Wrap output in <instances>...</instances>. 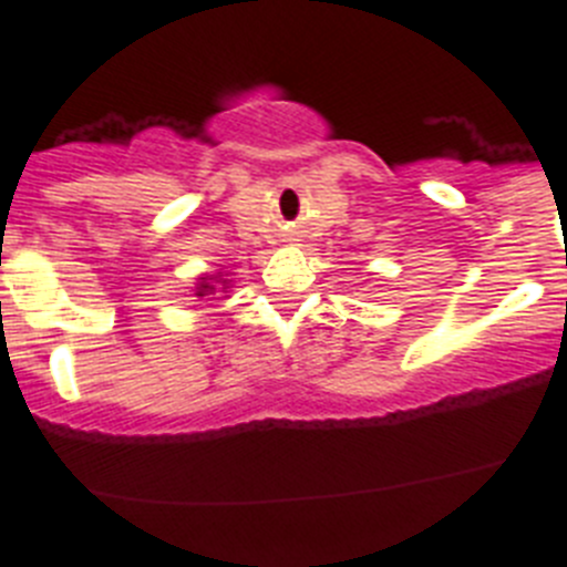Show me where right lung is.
Returning a JSON list of instances; mask_svg holds the SVG:
<instances>
[{
	"label": "right lung",
	"instance_id": "right-lung-1",
	"mask_svg": "<svg viewBox=\"0 0 567 567\" xmlns=\"http://www.w3.org/2000/svg\"><path fill=\"white\" fill-rule=\"evenodd\" d=\"M229 289H233V280H229V272H224V269H215V272H204L195 278V287H193V295L195 298H213V295H221L224 298H229Z\"/></svg>",
	"mask_w": 567,
	"mask_h": 567
}]
</instances>
